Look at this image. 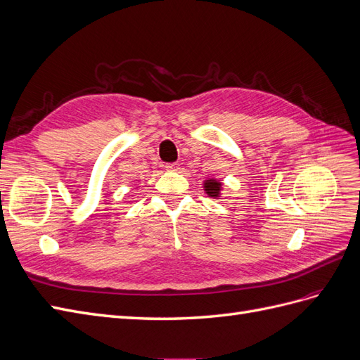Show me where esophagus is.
<instances>
[{"label": "esophagus", "instance_id": "esophagus-1", "mask_svg": "<svg viewBox=\"0 0 360 360\" xmlns=\"http://www.w3.org/2000/svg\"><path fill=\"white\" fill-rule=\"evenodd\" d=\"M165 168H167L168 171H179V169H180V165H179L177 162H171V163H167Z\"/></svg>", "mask_w": 360, "mask_h": 360}]
</instances>
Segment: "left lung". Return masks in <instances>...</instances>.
<instances>
[{
	"mask_svg": "<svg viewBox=\"0 0 360 360\" xmlns=\"http://www.w3.org/2000/svg\"><path fill=\"white\" fill-rule=\"evenodd\" d=\"M204 188H205V192L209 193L210 197H217V195H219V191H221V183L214 181V180H207L204 183Z\"/></svg>",
	"mask_w": 360,
	"mask_h": 360,
	"instance_id": "8db88e82",
	"label": "left lung"
}]
</instances>
